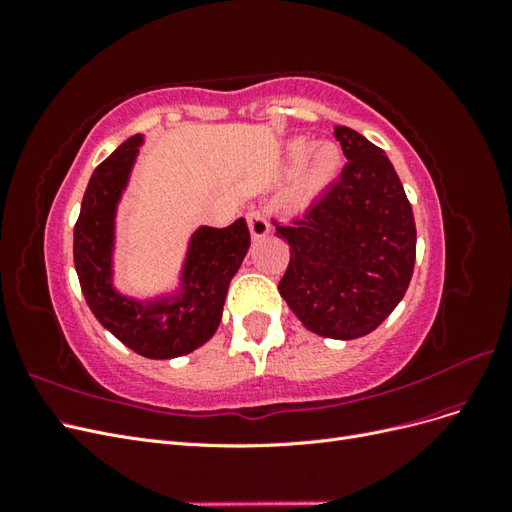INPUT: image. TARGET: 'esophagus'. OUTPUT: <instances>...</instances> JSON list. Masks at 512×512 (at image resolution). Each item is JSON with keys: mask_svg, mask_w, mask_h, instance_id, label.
<instances>
[{"mask_svg": "<svg viewBox=\"0 0 512 512\" xmlns=\"http://www.w3.org/2000/svg\"><path fill=\"white\" fill-rule=\"evenodd\" d=\"M247 226H250V232H252L254 239L267 237L269 232H271L269 220L265 218V213L258 211V209H252L250 213H247Z\"/></svg>", "mask_w": 512, "mask_h": 512, "instance_id": "1", "label": "esophagus"}]
</instances>
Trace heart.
Listing matches in <instances>:
<instances>
[{"instance_id":"obj_1","label":"heart","mask_w":512,"mask_h":512,"mask_svg":"<svg viewBox=\"0 0 512 512\" xmlns=\"http://www.w3.org/2000/svg\"><path fill=\"white\" fill-rule=\"evenodd\" d=\"M344 156L342 149L335 143H318L309 145L305 138L290 141L284 149V166L286 170H299L297 183H294V194L301 203L318 198L322 192H327L342 170Z\"/></svg>"}]
</instances>
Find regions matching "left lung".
Here are the masks:
<instances>
[{"mask_svg":"<svg viewBox=\"0 0 512 512\" xmlns=\"http://www.w3.org/2000/svg\"><path fill=\"white\" fill-rule=\"evenodd\" d=\"M348 164L303 218L277 226L290 245L280 294L303 327L331 339L374 331L404 299L416 260L412 207L391 160L335 126Z\"/></svg>","mask_w":512,"mask_h":512,"instance_id":"obj_1","label":"left lung"}]
</instances>
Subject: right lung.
<instances>
[{"label": "right lung", "instance_id": "right-lung-1", "mask_svg": "<svg viewBox=\"0 0 512 512\" xmlns=\"http://www.w3.org/2000/svg\"><path fill=\"white\" fill-rule=\"evenodd\" d=\"M145 134L119 145L91 175L74 226V269L91 312L121 344L147 359H175L218 331L228 284L250 250L243 218L228 228L198 226L173 290L134 297L115 286L117 209Z\"/></svg>", "mask_w": 512, "mask_h": 512}]
</instances>
